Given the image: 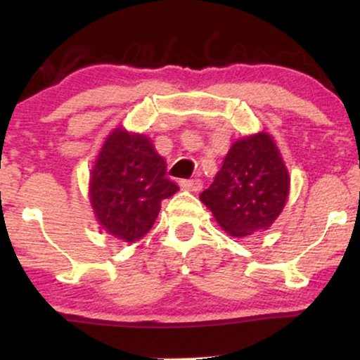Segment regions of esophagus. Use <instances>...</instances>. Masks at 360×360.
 Masks as SVG:
<instances>
[{
    "mask_svg": "<svg viewBox=\"0 0 360 360\" xmlns=\"http://www.w3.org/2000/svg\"><path fill=\"white\" fill-rule=\"evenodd\" d=\"M181 189L183 191H200L201 189V181L200 179H186V181H181Z\"/></svg>",
    "mask_w": 360,
    "mask_h": 360,
    "instance_id": "34e87169",
    "label": "esophagus"
}]
</instances>
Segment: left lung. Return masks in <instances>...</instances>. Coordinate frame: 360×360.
Listing matches in <instances>:
<instances>
[{
	"instance_id": "left-lung-1",
	"label": "left lung",
	"mask_w": 360,
	"mask_h": 360,
	"mask_svg": "<svg viewBox=\"0 0 360 360\" xmlns=\"http://www.w3.org/2000/svg\"><path fill=\"white\" fill-rule=\"evenodd\" d=\"M289 186L278 143L262 130L235 140L200 200L226 233L243 238L269 230L286 206Z\"/></svg>"
}]
</instances>
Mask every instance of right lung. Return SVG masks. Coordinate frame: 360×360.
<instances>
[{
  "label": "right lung",
  "mask_w": 360,
  "mask_h": 360,
  "mask_svg": "<svg viewBox=\"0 0 360 360\" xmlns=\"http://www.w3.org/2000/svg\"><path fill=\"white\" fill-rule=\"evenodd\" d=\"M166 177V162L143 134L117 127L106 135L89 172L93 214L108 235L140 240L154 226L160 201L177 193Z\"/></svg>",
  "instance_id": "add662e5"
}]
</instances>
